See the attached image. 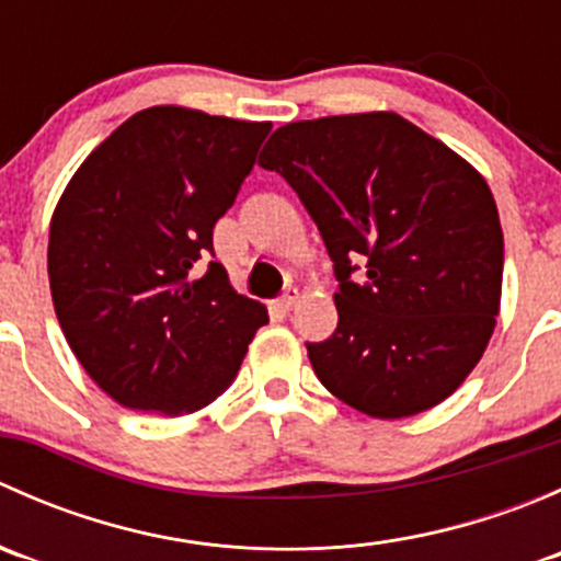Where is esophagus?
I'll return each mask as SVG.
<instances>
[{"label": "esophagus", "mask_w": 561, "mask_h": 561, "mask_svg": "<svg viewBox=\"0 0 561 561\" xmlns=\"http://www.w3.org/2000/svg\"><path fill=\"white\" fill-rule=\"evenodd\" d=\"M298 298H301L298 287H287V290L282 293V298H279V304H276V307H279L282 312H290V309L298 304Z\"/></svg>", "instance_id": "1"}]
</instances>
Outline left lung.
<instances>
[{
  "instance_id": "obj_1",
  "label": "left lung",
  "mask_w": 561,
  "mask_h": 561,
  "mask_svg": "<svg viewBox=\"0 0 561 561\" xmlns=\"http://www.w3.org/2000/svg\"><path fill=\"white\" fill-rule=\"evenodd\" d=\"M260 165L298 192L339 279L336 331L307 344L317 380L380 421L448 399L500 314L505 241L483 175L393 111L285 124Z\"/></svg>"
}]
</instances>
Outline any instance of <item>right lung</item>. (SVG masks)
I'll return each mask as SVG.
<instances>
[{
  "mask_svg": "<svg viewBox=\"0 0 561 561\" xmlns=\"http://www.w3.org/2000/svg\"><path fill=\"white\" fill-rule=\"evenodd\" d=\"M268 133L271 122L154 105L67 181L50 217V298L78 364L122 407L168 417L203 410L268 322L222 263L195 271Z\"/></svg>",
  "mask_w": 561,
  "mask_h": 561,
  "instance_id": "1",
  "label": "right lung"
}]
</instances>
